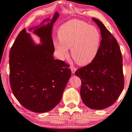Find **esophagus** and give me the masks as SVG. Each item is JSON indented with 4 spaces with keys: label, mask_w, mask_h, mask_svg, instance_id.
<instances>
[{
    "label": "esophagus",
    "mask_w": 132,
    "mask_h": 132,
    "mask_svg": "<svg viewBox=\"0 0 132 132\" xmlns=\"http://www.w3.org/2000/svg\"><path fill=\"white\" fill-rule=\"evenodd\" d=\"M70 68H71V72H72V73H74L75 72V71H77V68L73 67V66H71L70 67Z\"/></svg>",
    "instance_id": "obj_1"
}]
</instances>
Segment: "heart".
Masks as SVG:
<instances>
[{
    "instance_id": "1",
    "label": "heart",
    "mask_w": 132,
    "mask_h": 132,
    "mask_svg": "<svg viewBox=\"0 0 132 132\" xmlns=\"http://www.w3.org/2000/svg\"><path fill=\"white\" fill-rule=\"evenodd\" d=\"M58 36L60 42L54 45L60 59L68 54L71 48V56L78 64L85 65L93 61L97 54L101 41L98 30L82 21L72 20L60 28Z\"/></svg>"
}]
</instances>
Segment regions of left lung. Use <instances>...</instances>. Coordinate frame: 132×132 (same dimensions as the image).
Instances as JSON below:
<instances>
[{
    "label": "left lung",
    "mask_w": 132,
    "mask_h": 132,
    "mask_svg": "<svg viewBox=\"0 0 132 132\" xmlns=\"http://www.w3.org/2000/svg\"><path fill=\"white\" fill-rule=\"evenodd\" d=\"M102 37L96 57L87 65L78 69L81 79L80 97L87 107L101 110L112 105L124 87L122 56L116 39L102 22L93 18Z\"/></svg>",
    "instance_id": "1"
}]
</instances>
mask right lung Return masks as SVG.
<instances>
[{"label": "right lung", "mask_w": 132, "mask_h": 132, "mask_svg": "<svg viewBox=\"0 0 132 132\" xmlns=\"http://www.w3.org/2000/svg\"><path fill=\"white\" fill-rule=\"evenodd\" d=\"M59 17L54 14L50 23L29 30L40 38L36 45L25 28L18 35L9 54L10 84L15 97L26 109L45 112L53 109L61 100L71 75L69 65L54 60L52 28Z\"/></svg>", "instance_id": "add662e5"}]
</instances>
